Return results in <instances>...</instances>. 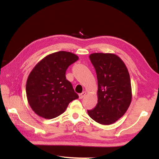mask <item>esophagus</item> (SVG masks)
<instances>
[{"mask_svg": "<svg viewBox=\"0 0 159 159\" xmlns=\"http://www.w3.org/2000/svg\"><path fill=\"white\" fill-rule=\"evenodd\" d=\"M85 95H86V92H83V93H80L79 95V99H82V98H83V97L85 96Z\"/></svg>", "mask_w": 159, "mask_h": 159, "instance_id": "obj_1", "label": "esophagus"}]
</instances>
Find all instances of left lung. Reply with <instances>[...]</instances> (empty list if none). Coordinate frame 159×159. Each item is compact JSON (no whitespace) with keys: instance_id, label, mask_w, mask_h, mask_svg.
I'll return each instance as SVG.
<instances>
[{"instance_id":"1","label":"left lung","mask_w":159,"mask_h":159,"mask_svg":"<svg viewBox=\"0 0 159 159\" xmlns=\"http://www.w3.org/2000/svg\"><path fill=\"white\" fill-rule=\"evenodd\" d=\"M91 62L98 79V103L89 116L96 122L110 125L126 112L132 100L129 72L122 60L113 53H92Z\"/></svg>"}]
</instances>
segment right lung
Returning a JSON list of instances; mask_svg holds the SVG:
<instances>
[{
    "instance_id": "obj_1",
    "label": "right lung",
    "mask_w": 159,
    "mask_h": 159,
    "mask_svg": "<svg viewBox=\"0 0 159 159\" xmlns=\"http://www.w3.org/2000/svg\"><path fill=\"white\" fill-rule=\"evenodd\" d=\"M78 59L72 52L59 51L47 55L33 67L26 92L30 107L38 116L48 120L58 117L70 102L79 98L66 77L67 67Z\"/></svg>"
}]
</instances>
